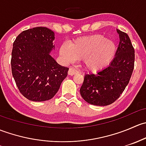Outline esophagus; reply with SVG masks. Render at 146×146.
Segmentation results:
<instances>
[{
	"mask_svg": "<svg viewBox=\"0 0 146 146\" xmlns=\"http://www.w3.org/2000/svg\"><path fill=\"white\" fill-rule=\"evenodd\" d=\"M78 71L76 68H70L68 73V75H70V76H73V75L78 73Z\"/></svg>",
	"mask_w": 146,
	"mask_h": 146,
	"instance_id": "obj_1",
	"label": "esophagus"
}]
</instances>
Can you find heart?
I'll return each mask as SVG.
<instances>
[{
  "mask_svg": "<svg viewBox=\"0 0 146 146\" xmlns=\"http://www.w3.org/2000/svg\"><path fill=\"white\" fill-rule=\"evenodd\" d=\"M117 51L115 44L101 35L83 36L72 42L63 43L59 49L62 59L66 63L82 60L84 66L96 72L111 64Z\"/></svg>",
  "mask_w": 146,
  "mask_h": 146,
  "instance_id": "obj_1",
  "label": "heart"
}]
</instances>
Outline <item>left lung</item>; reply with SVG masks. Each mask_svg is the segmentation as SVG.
<instances>
[{"instance_id":"obj_1","label":"left lung","mask_w":146,"mask_h":146,"mask_svg":"<svg viewBox=\"0 0 146 146\" xmlns=\"http://www.w3.org/2000/svg\"><path fill=\"white\" fill-rule=\"evenodd\" d=\"M117 31L120 41L111 64L97 74L85 76L80 92L89 104L97 106L112 104L121 95L131 77L134 68V48L127 34L119 29Z\"/></svg>"}]
</instances>
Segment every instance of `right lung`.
<instances>
[{
    "mask_svg": "<svg viewBox=\"0 0 146 146\" xmlns=\"http://www.w3.org/2000/svg\"><path fill=\"white\" fill-rule=\"evenodd\" d=\"M54 40L53 31L37 27L23 31L13 43L12 74L20 93L31 101L54 98L68 75V68L50 55Z\"/></svg>",
    "mask_w": 146,
    "mask_h": 146,
    "instance_id": "obj_1",
    "label": "right lung"
}]
</instances>
